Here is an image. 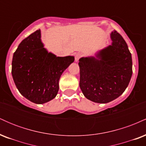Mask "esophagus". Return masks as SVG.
I'll return each mask as SVG.
<instances>
[{
    "label": "esophagus",
    "mask_w": 146,
    "mask_h": 146,
    "mask_svg": "<svg viewBox=\"0 0 146 146\" xmlns=\"http://www.w3.org/2000/svg\"><path fill=\"white\" fill-rule=\"evenodd\" d=\"M81 57H82L81 53H76V54H75V62H78V60H79V59H80V58H81Z\"/></svg>",
    "instance_id": "esophagus-1"
}]
</instances>
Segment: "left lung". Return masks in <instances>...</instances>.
Here are the masks:
<instances>
[{"label":"left lung","instance_id":"obj_1","mask_svg":"<svg viewBox=\"0 0 146 146\" xmlns=\"http://www.w3.org/2000/svg\"><path fill=\"white\" fill-rule=\"evenodd\" d=\"M112 44L99 51L95 57L79 60L80 87L88 100L106 104L121 95L132 74V56L122 36L114 30Z\"/></svg>","mask_w":146,"mask_h":146}]
</instances>
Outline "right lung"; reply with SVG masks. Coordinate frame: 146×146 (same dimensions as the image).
Masks as SVG:
<instances>
[{
    "label": "right lung",
    "mask_w": 146,
    "mask_h": 146,
    "mask_svg": "<svg viewBox=\"0 0 146 146\" xmlns=\"http://www.w3.org/2000/svg\"><path fill=\"white\" fill-rule=\"evenodd\" d=\"M74 60V56L57 57L48 52L39 29L18 45L13 56L11 74L21 94L42 104L56 98L60 77Z\"/></svg>",
    "instance_id": "add662e5"
}]
</instances>
